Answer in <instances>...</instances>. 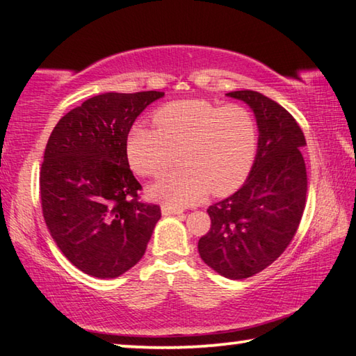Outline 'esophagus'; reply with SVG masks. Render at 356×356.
<instances>
[{
	"label": "esophagus",
	"mask_w": 356,
	"mask_h": 356,
	"mask_svg": "<svg viewBox=\"0 0 356 356\" xmlns=\"http://www.w3.org/2000/svg\"><path fill=\"white\" fill-rule=\"evenodd\" d=\"M161 213H163L165 216L179 215V213H182V210L177 207H172V206H170V204H163V206H161Z\"/></svg>",
	"instance_id": "34e87169"
}]
</instances>
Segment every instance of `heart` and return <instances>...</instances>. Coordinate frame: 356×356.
Masks as SVG:
<instances>
[{
    "instance_id": "1",
    "label": "heart",
    "mask_w": 356,
    "mask_h": 356,
    "mask_svg": "<svg viewBox=\"0 0 356 356\" xmlns=\"http://www.w3.org/2000/svg\"><path fill=\"white\" fill-rule=\"evenodd\" d=\"M156 129L135 125L127 136V156L144 177H159L176 163L182 168L161 177L150 193L184 207L210 191L226 196L242 185L257 152V122L246 106H221L204 99L179 100L154 116Z\"/></svg>"
}]
</instances>
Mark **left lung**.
Wrapping results in <instances>:
<instances>
[{
	"mask_svg": "<svg viewBox=\"0 0 356 356\" xmlns=\"http://www.w3.org/2000/svg\"><path fill=\"white\" fill-rule=\"evenodd\" d=\"M254 111L259 143L254 165L242 188L207 209L209 232L197 242L201 259L229 280L262 272L292 242L308 190L303 131L275 100L256 91H234Z\"/></svg>",
	"mask_w": 356,
	"mask_h": 356,
	"instance_id": "left-lung-1",
	"label": "left lung"
}]
</instances>
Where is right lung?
Segmentation results:
<instances>
[{"label":"right lung","mask_w":356,"mask_h":356,"mask_svg":"<svg viewBox=\"0 0 356 356\" xmlns=\"http://www.w3.org/2000/svg\"><path fill=\"white\" fill-rule=\"evenodd\" d=\"M165 92H105L59 119L40 168L42 213L63 254L83 273L118 278L140 262L161 210L140 200L127 136Z\"/></svg>","instance_id":"right-lung-1"}]
</instances>
